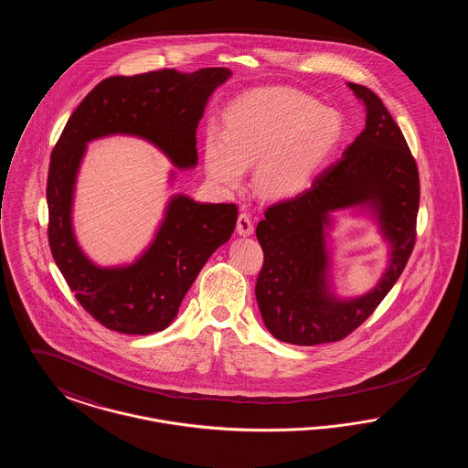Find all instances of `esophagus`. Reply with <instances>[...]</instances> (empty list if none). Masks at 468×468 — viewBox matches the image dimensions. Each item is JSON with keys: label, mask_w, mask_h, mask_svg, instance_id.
I'll list each match as a JSON object with an SVG mask.
<instances>
[{"label": "esophagus", "mask_w": 468, "mask_h": 468, "mask_svg": "<svg viewBox=\"0 0 468 468\" xmlns=\"http://www.w3.org/2000/svg\"><path fill=\"white\" fill-rule=\"evenodd\" d=\"M237 231H239V235H242V237L252 235L254 226H252V221H250V216H249V214L242 212V214L239 216V219H237Z\"/></svg>", "instance_id": "34e87169"}]
</instances>
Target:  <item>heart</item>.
<instances>
[{
    "instance_id": "1",
    "label": "heart",
    "mask_w": 468,
    "mask_h": 468,
    "mask_svg": "<svg viewBox=\"0 0 468 468\" xmlns=\"http://www.w3.org/2000/svg\"><path fill=\"white\" fill-rule=\"evenodd\" d=\"M342 133L340 117L302 92L250 90L224 112V130H208L203 163L208 177L237 186L256 163L252 184L267 200H286L311 186Z\"/></svg>"
}]
</instances>
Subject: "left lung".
<instances>
[{
    "instance_id": "8db88e82",
    "label": "left lung",
    "mask_w": 468,
    "mask_h": 468,
    "mask_svg": "<svg viewBox=\"0 0 468 468\" xmlns=\"http://www.w3.org/2000/svg\"><path fill=\"white\" fill-rule=\"evenodd\" d=\"M347 86L365 105V130L307 191L268 207L256 228L265 254L254 290L258 307L268 332L296 346L328 344L353 334L395 286L416 244V159L378 94L353 82ZM356 206L378 219L390 244V265L374 291L340 301L329 291L324 229L331 225L332 211Z\"/></svg>"
}]
</instances>
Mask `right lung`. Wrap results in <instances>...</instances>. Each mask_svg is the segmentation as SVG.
<instances>
[{"label":"right lung","mask_w":468,"mask_h":468,"mask_svg":"<svg viewBox=\"0 0 468 468\" xmlns=\"http://www.w3.org/2000/svg\"><path fill=\"white\" fill-rule=\"evenodd\" d=\"M228 68L193 73L157 69L101 80L71 113L48 165V245L79 303L105 328L126 335L165 330L186 292L237 224L235 203L174 197L149 249L126 267L101 268L80 250L71 226L79 166L90 140L133 134L154 144L177 168L198 163L197 128L205 105L228 79Z\"/></svg>","instance_id":"right-lung-1"}]
</instances>
